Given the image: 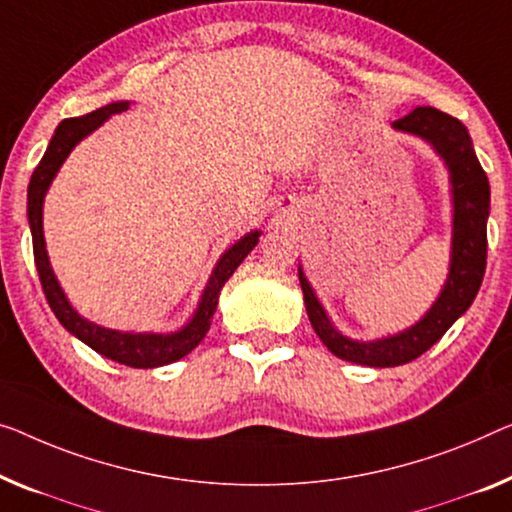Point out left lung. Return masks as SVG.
<instances>
[{
	"label": "left lung",
	"mask_w": 512,
	"mask_h": 512,
	"mask_svg": "<svg viewBox=\"0 0 512 512\" xmlns=\"http://www.w3.org/2000/svg\"><path fill=\"white\" fill-rule=\"evenodd\" d=\"M393 128L430 142L432 149L444 158L448 174H451V269H448L446 285L441 289L439 299L432 303L421 322L409 326L407 331L370 342L352 340L331 324L299 266L305 310H308L310 324L319 340L342 361L370 365V368H395V365H404L425 354L474 303L487 264L490 181L478 163L467 126L437 108H416L407 117L393 121Z\"/></svg>",
	"instance_id": "1"
}]
</instances>
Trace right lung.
<instances>
[{"label": "right lung", "instance_id": "add662e5", "mask_svg": "<svg viewBox=\"0 0 512 512\" xmlns=\"http://www.w3.org/2000/svg\"><path fill=\"white\" fill-rule=\"evenodd\" d=\"M128 101H117L105 105V108H98L94 112L85 114V117L75 119H64L57 126L55 135L45 149L41 163L36 165L32 174V181H29L27 188V218L29 227H32V241H34V262L38 278H41L43 294L48 299L52 312H55L61 326L68 333H73L75 338L85 342L94 352H98L105 358H112V361L124 363L128 368H158V365H167L183 358L186 354L193 352V349L204 340V335L209 333L213 312L218 308V294L227 280H230L232 273L236 271L243 259L248 257L250 250L257 246L259 234L262 232H248L241 236L239 241L234 243L230 250H225V255L218 259L216 269H213L211 278L204 287V294L197 305L195 315L190 322L183 326V329L174 333H124V331H112L103 329L89 319L80 317L78 310L68 303L64 289L59 287L55 271L50 266L48 250H45V239H43V200L45 193H48L52 179L57 177L59 167L64 165V160L71 154L75 144L85 140L89 133H94L98 126L105 124L112 114H119L128 110Z\"/></svg>", "mask_w": 512, "mask_h": 512}]
</instances>
